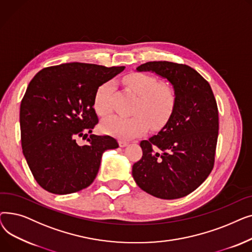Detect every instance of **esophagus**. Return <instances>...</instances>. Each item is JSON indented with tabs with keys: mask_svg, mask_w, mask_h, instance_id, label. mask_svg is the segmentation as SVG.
Returning <instances> with one entry per match:
<instances>
[{
	"mask_svg": "<svg viewBox=\"0 0 252 252\" xmlns=\"http://www.w3.org/2000/svg\"><path fill=\"white\" fill-rule=\"evenodd\" d=\"M118 144H119V146H121V147H126V146H127V145H128V142L123 141V140H119V141H118Z\"/></svg>",
	"mask_w": 252,
	"mask_h": 252,
	"instance_id": "1",
	"label": "esophagus"
}]
</instances>
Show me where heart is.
I'll use <instances>...</instances> for the list:
<instances>
[{
  "mask_svg": "<svg viewBox=\"0 0 252 252\" xmlns=\"http://www.w3.org/2000/svg\"><path fill=\"white\" fill-rule=\"evenodd\" d=\"M126 88L138 96L130 117L113 115L106 118L101 125L103 131L122 139L140 136L151 126L158 129L166 125L177 105V91L173 84L157 82L156 77L131 72L123 78ZM114 90L112 81L98 87L94 95V109L97 114L105 116L111 111V96Z\"/></svg>",
  "mask_w": 252,
  "mask_h": 252,
  "instance_id": "heart-1",
  "label": "heart"
}]
</instances>
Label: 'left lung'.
I'll use <instances>...</instances> for the list:
<instances>
[{
    "label": "left lung",
    "instance_id": "1",
    "mask_svg": "<svg viewBox=\"0 0 252 252\" xmlns=\"http://www.w3.org/2000/svg\"><path fill=\"white\" fill-rule=\"evenodd\" d=\"M138 71L165 77L177 91V105L157 135L143 140L142 158L133 165L138 186L161 199H178L196 190L215 165L219 110L208 82L186 64L153 61Z\"/></svg>",
    "mask_w": 252,
    "mask_h": 252
}]
</instances>
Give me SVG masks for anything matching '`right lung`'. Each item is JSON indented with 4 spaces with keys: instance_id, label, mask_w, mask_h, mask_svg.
Instances as JSON below:
<instances>
[{
    "instance_id": "1",
    "label": "right lung",
    "mask_w": 252,
    "mask_h": 252,
    "mask_svg": "<svg viewBox=\"0 0 252 252\" xmlns=\"http://www.w3.org/2000/svg\"><path fill=\"white\" fill-rule=\"evenodd\" d=\"M125 66L71 62L50 66L32 79L20 105L22 152L37 184L64 195L94 182L102 154L118 147L110 136L88 135L98 124L94 95ZM79 137L87 139L78 145Z\"/></svg>"
}]
</instances>
